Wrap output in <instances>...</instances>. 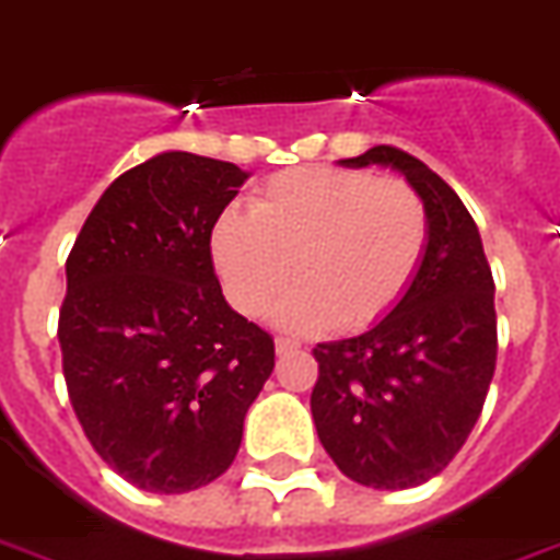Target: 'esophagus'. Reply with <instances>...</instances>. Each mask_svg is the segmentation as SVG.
<instances>
[{"label":"esophagus","instance_id":"obj_1","mask_svg":"<svg viewBox=\"0 0 560 560\" xmlns=\"http://www.w3.org/2000/svg\"><path fill=\"white\" fill-rule=\"evenodd\" d=\"M299 348H302V345L295 342V339H288V336H279V339H276V353H279V357L299 351Z\"/></svg>","mask_w":560,"mask_h":560}]
</instances>
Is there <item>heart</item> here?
Returning a JSON list of instances; mask_svg holds the SVG:
<instances>
[{
  "mask_svg": "<svg viewBox=\"0 0 560 560\" xmlns=\"http://www.w3.org/2000/svg\"><path fill=\"white\" fill-rule=\"evenodd\" d=\"M429 247V209L417 189L371 172L302 166L272 175L247 215L224 209L209 258L235 311L295 334L365 330L408 293Z\"/></svg>",
  "mask_w": 560,
  "mask_h": 560,
  "instance_id": "heart-1",
  "label": "heart"
}]
</instances>
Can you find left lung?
<instances>
[{
  "label": "left lung",
  "instance_id": "8db88e82",
  "mask_svg": "<svg viewBox=\"0 0 560 560\" xmlns=\"http://www.w3.org/2000/svg\"><path fill=\"white\" fill-rule=\"evenodd\" d=\"M339 163L402 172L429 209V247L385 319L313 348V422L342 475L411 489L454 460L483 411L498 359L492 267L469 209L413 154L374 147Z\"/></svg>",
  "mask_w": 560,
  "mask_h": 560
}]
</instances>
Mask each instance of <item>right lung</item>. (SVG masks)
<instances>
[{
    "mask_svg": "<svg viewBox=\"0 0 560 560\" xmlns=\"http://www.w3.org/2000/svg\"><path fill=\"white\" fill-rule=\"evenodd\" d=\"M247 172L163 152L94 203L66 261L62 374L94 452L143 492L230 469L276 365L272 336L226 304L209 230Z\"/></svg>",
    "mask_w": 560,
    "mask_h": 560,
    "instance_id": "right-lung-1",
    "label": "right lung"
}]
</instances>
